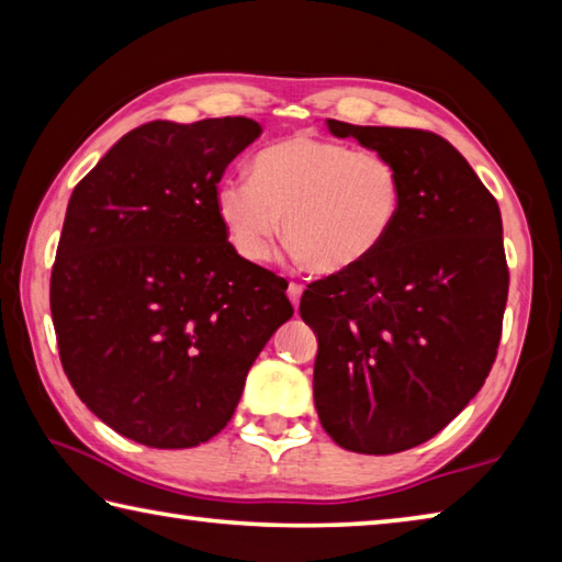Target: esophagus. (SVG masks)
<instances>
[{
  "label": "esophagus",
  "instance_id": "obj_1",
  "mask_svg": "<svg viewBox=\"0 0 562 562\" xmlns=\"http://www.w3.org/2000/svg\"><path fill=\"white\" fill-rule=\"evenodd\" d=\"M302 284L300 282H290L288 284V297H290V302L294 304V310H297V304H300V297H302Z\"/></svg>",
  "mask_w": 562,
  "mask_h": 562
}]
</instances>
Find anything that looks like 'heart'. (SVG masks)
Listing matches in <instances>:
<instances>
[{
	"mask_svg": "<svg viewBox=\"0 0 562 562\" xmlns=\"http://www.w3.org/2000/svg\"><path fill=\"white\" fill-rule=\"evenodd\" d=\"M213 203L243 260H268L284 227L312 272L339 274L392 237L404 188L396 166L376 150L292 136L255 156L252 178L225 176Z\"/></svg>",
	"mask_w": 562,
	"mask_h": 562,
	"instance_id": "obj_1",
	"label": "heart"
}]
</instances>
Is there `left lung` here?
<instances>
[{"label": "left lung", "mask_w": 562, "mask_h": 562, "mask_svg": "<svg viewBox=\"0 0 562 562\" xmlns=\"http://www.w3.org/2000/svg\"><path fill=\"white\" fill-rule=\"evenodd\" d=\"M327 128L392 160L404 203L382 250L302 294L319 341L315 406L341 449L398 453L461 414L496 361L508 300L501 211L431 131L335 119Z\"/></svg>", "instance_id": "obj_1"}]
</instances>
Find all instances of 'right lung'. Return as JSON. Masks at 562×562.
Returning <instances> with one entry per match:
<instances>
[{"instance_id":"add662e5","label":"right lung","mask_w":562,"mask_h":562,"mask_svg":"<svg viewBox=\"0 0 562 562\" xmlns=\"http://www.w3.org/2000/svg\"><path fill=\"white\" fill-rule=\"evenodd\" d=\"M260 133L243 116L144 123L66 207L49 290L61 367L103 424L150 449L223 431L294 312L288 282L235 252L213 203Z\"/></svg>"}]
</instances>
